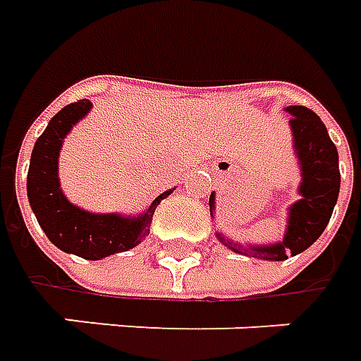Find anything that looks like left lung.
Masks as SVG:
<instances>
[{"label": "left lung", "mask_w": 361, "mask_h": 361, "mask_svg": "<svg viewBox=\"0 0 361 361\" xmlns=\"http://www.w3.org/2000/svg\"><path fill=\"white\" fill-rule=\"evenodd\" d=\"M286 112L293 114L290 126L294 134V148L302 166V200L296 201L290 209L286 237L279 245L249 249H237V245L225 243L233 251L255 255L267 261H284L288 259V255L306 251L326 229L340 191L338 149L328 136L324 122L306 106H288ZM209 207H215L213 193L209 197ZM221 241H225L223 237Z\"/></svg>", "instance_id": "left-lung-1"}]
</instances>
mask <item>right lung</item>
Listing matches in <instances>:
<instances>
[{"instance_id": "obj_1", "label": "right lung", "mask_w": 361, "mask_h": 361, "mask_svg": "<svg viewBox=\"0 0 361 361\" xmlns=\"http://www.w3.org/2000/svg\"><path fill=\"white\" fill-rule=\"evenodd\" d=\"M90 110V100L82 98L71 102L51 118L45 132L37 138L27 173V195L37 221L49 241L61 251L77 257L98 261L114 252L136 247L149 233L154 212L166 195V191L152 201L148 212L138 219H126L120 215H94L71 205L59 190L57 160L63 138L71 126Z\"/></svg>"}]
</instances>
